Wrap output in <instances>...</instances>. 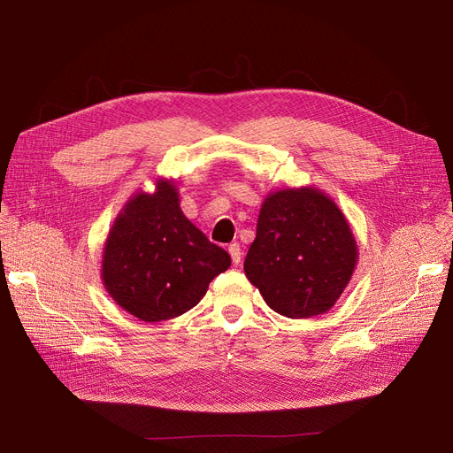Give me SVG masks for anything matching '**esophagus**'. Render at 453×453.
<instances>
[{
    "label": "esophagus",
    "mask_w": 453,
    "mask_h": 453,
    "mask_svg": "<svg viewBox=\"0 0 453 453\" xmlns=\"http://www.w3.org/2000/svg\"><path fill=\"white\" fill-rule=\"evenodd\" d=\"M227 251H229V255H231L233 265H234V266H239V265H241V260H242V250H241V246L236 244V242H233V244H229Z\"/></svg>",
    "instance_id": "1"
}]
</instances>
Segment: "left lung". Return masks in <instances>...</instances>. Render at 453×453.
<instances>
[{"instance_id":"8db88e82","label":"left lung","mask_w":453,"mask_h":453,"mask_svg":"<svg viewBox=\"0 0 453 453\" xmlns=\"http://www.w3.org/2000/svg\"><path fill=\"white\" fill-rule=\"evenodd\" d=\"M358 263L342 209L316 187L270 193L244 260L246 277L280 316L303 319L336 304Z\"/></svg>"}]
</instances>
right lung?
Masks as SVG:
<instances>
[{
  "mask_svg": "<svg viewBox=\"0 0 453 453\" xmlns=\"http://www.w3.org/2000/svg\"><path fill=\"white\" fill-rule=\"evenodd\" d=\"M231 257L190 222L173 180L139 190L117 214L103 250L101 279L110 297L134 318L156 323L196 306Z\"/></svg>",
  "mask_w": 453,
  "mask_h": 453,
  "instance_id": "obj_1",
  "label": "right lung"
}]
</instances>
